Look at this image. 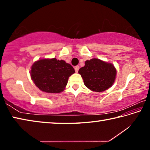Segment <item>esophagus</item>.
<instances>
[{
  "instance_id": "obj_1",
  "label": "esophagus",
  "mask_w": 150,
  "mask_h": 150,
  "mask_svg": "<svg viewBox=\"0 0 150 150\" xmlns=\"http://www.w3.org/2000/svg\"><path fill=\"white\" fill-rule=\"evenodd\" d=\"M79 65H77V66H75V72H78V71H79Z\"/></svg>"
}]
</instances>
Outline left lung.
<instances>
[{"label":"left lung","mask_w":150,"mask_h":150,"mask_svg":"<svg viewBox=\"0 0 150 150\" xmlns=\"http://www.w3.org/2000/svg\"><path fill=\"white\" fill-rule=\"evenodd\" d=\"M85 63L84 67L79 70V73L88 88L96 92H102L112 85L116 75L112 64L96 58L86 61Z\"/></svg>","instance_id":"1"}]
</instances>
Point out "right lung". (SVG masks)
I'll return each instance as SVG.
<instances>
[{
    "label": "right lung",
    "instance_id": "add662e5",
    "mask_svg": "<svg viewBox=\"0 0 150 150\" xmlns=\"http://www.w3.org/2000/svg\"><path fill=\"white\" fill-rule=\"evenodd\" d=\"M74 73V68L69 63L56 58L38 60L32 65L30 72L35 85L49 93H58L64 90L68 79Z\"/></svg>",
    "mask_w": 150,
    "mask_h": 150
}]
</instances>
